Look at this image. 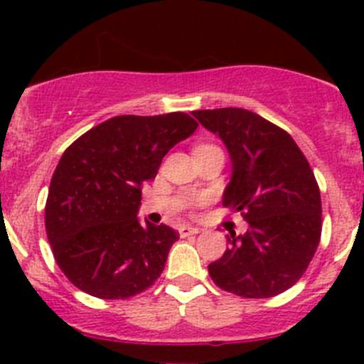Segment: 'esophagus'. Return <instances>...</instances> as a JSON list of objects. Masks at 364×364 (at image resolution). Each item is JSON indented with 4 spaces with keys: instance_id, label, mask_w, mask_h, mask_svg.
<instances>
[{
    "instance_id": "34e87169",
    "label": "esophagus",
    "mask_w": 364,
    "mask_h": 364,
    "mask_svg": "<svg viewBox=\"0 0 364 364\" xmlns=\"http://www.w3.org/2000/svg\"><path fill=\"white\" fill-rule=\"evenodd\" d=\"M193 234H199V229H197V227H192V225L179 227V236H181V237L193 236Z\"/></svg>"
}]
</instances>
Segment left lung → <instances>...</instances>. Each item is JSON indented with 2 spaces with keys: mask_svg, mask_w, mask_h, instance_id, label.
Returning <instances> with one entry per match:
<instances>
[{
  "mask_svg": "<svg viewBox=\"0 0 364 364\" xmlns=\"http://www.w3.org/2000/svg\"><path fill=\"white\" fill-rule=\"evenodd\" d=\"M230 159L223 205L248 222L230 232L225 253L208 266L220 289L241 297H273L303 277L321 241V192L294 139L247 109L196 111Z\"/></svg>",
  "mask_w": 364,
  "mask_h": 364,
  "instance_id": "obj_1",
  "label": "left lung"
}]
</instances>
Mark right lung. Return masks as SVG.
<instances>
[{
    "mask_svg": "<svg viewBox=\"0 0 364 364\" xmlns=\"http://www.w3.org/2000/svg\"><path fill=\"white\" fill-rule=\"evenodd\" d=\"M199 127L185 112L116 116L63 153L49 186L46 230L65 277L86 294L127 299L155 284L179 234L142 225V185Z\"/></svg>",
    "mask_w": 364,
    "mask_h": 364,
    "instance_id": "right-lung-1",
    "label": "right lung"
}]
</instances>
